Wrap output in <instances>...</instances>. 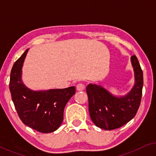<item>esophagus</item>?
Listing matches in <instances>:
<instances>
[{
  "mask_svg": "<svg viewBox=\"0 0 156 156\" xmlns=\"http://www.w3.org/2000/svg\"><path fill=\"white\" fill-rule=\"evenodd\" d=\"M76 88L77 91H83L85 88V85L84 84H82V83H80V84H78L77 85H76Z\"/></svg>",
  "mask_w": 156,
  "mask_h": 156,
  "instance_id": "obj_1",
  "label": "esophagus"
}]
</instances>
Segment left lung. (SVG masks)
Instances as JSON below:
<instances>
[{
  "label": "left lung",
  "mask_w": 156,
  "mask_h": 156,
  "mask_svg": "<svg viewBox=\"0 0 156 156\" xmlns=\"http://www.w3.org/2000/svg\"><path fill=\"white\" fill-rule=\"evenodd\" d=\"M135 84L126 95L117 97L100 85L89 84L87 87L89 112L97 126L104 130L118 129L136 116L142 97L144 76L136 55L131 57Z\"/></svg>",
  "instance_id": "left-lung-1"
}]
</instances>
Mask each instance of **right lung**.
Wrapping results in <instances>:
<instances>
[{
  "mask_svg": "<svg viewBox=\"0 0 156 156\" xmlns=\"http://www.w3.org/2000/svg\"><path fill=\"white\" fill-rule=\"evenodd\" d=\"M28 49L14 63L10 72L9 88L20 120L41 133H51L63 121L64 109L75 94V87L65 89L33 91L23 84L22 67Z\"/></svg>",
  "mask_w": 156,
  "mask_h": 156,
  "instance_id": "1",
  "label": "right lung"
}]
</instances>
